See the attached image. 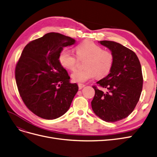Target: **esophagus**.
Returning <instances> with one entry per match:
<instances>
[{"mask_svg": "<svg viewBox=\"0 0 157 157\" xmlns=\"http://www.w3.org/2000/svg\"><path fill=\"white\" fill-rule=\"evenodd\" d=\"M78 86L79 89H80V90H81V89L83 88V87L85 86V84H80V83H79V84H78Z\"/></svg>", "mask_w": 157, "mask_h": 157, "instance_id": "esophagus-1", "label": "esophagus"}]
</instances>
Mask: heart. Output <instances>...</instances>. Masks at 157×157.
<instances>
[{"label":"heart","instance_id":"heart-1","mask_svg":"<svg viewBox=\"0 0 157 157\" xmlns=\"http://www.w3.org/2000/svg\"><path fill=\"white\" fill-rule=\"evenodd\" d=\"M78 59H87L82 70H75L71 77L75 82H85L96 76L98 78L105 77L111 72L114 64V55L95 42L85 40L76 47ZM59 60L66 70H73L76 67L77 59L70 50L63 49L60 52Z\"/></svg>","mask_w":157,"mask_h":157}]
</instances>
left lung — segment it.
Masks as SVG:
<instances>
[{
    "instance_id": "1",
    "label": "left lung",
    "mask_w": 157,
    "mask_h": 157,
    "mask_svg": "<svg viewBox=\"0 0 157 157\" xmlns=\"http://www.w3.org/2000/svg\"><path fill=\"white\" fill-rule=\"evenodd\" d=\"M99 43L114 55L111 72L93 86L95 96L91 101L94 113L102 120L115 122L128 117L134 110L141 95L143 86L142 68L136 55L128 48L113 41Z\"/></svg>"
}]
</instances>
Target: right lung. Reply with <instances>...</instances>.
<instances>
[{"label": "right lung", "instance_id": "1", "mask_svg": "<svg viewBox=\"0 0 157 157\" xmlns=\"http://www.w3.org/2000/svg\"><path fill=\"white\" fill-rule=\"evenodd\" d=\"M75 43L70 36L52 32L24 48L15 67L16 83L24 103L36 116L53 120L70 108L78 87L70 83L59 56Z\"/></svg>", "mask_w": 157, "mask_h": 157}]
</instances>
